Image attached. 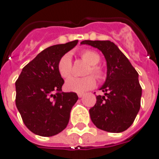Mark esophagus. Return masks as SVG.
<instances>
[{
    "mask_svg": "<svg viewBox=\"0 0 159 159\" xmlns=\"http://www.w3.org/2000/svg\"><path fill=\"white\" fill-rule=\"evenodd\" d=\"M77 95H78V97H79V98H82V96L84 95V93H78V94H77Z\"/></svg>",
    "mask_w": 159,
    "mask_h": 159,
    "instance_id": "esophagus-1",
    "label": "esophagus"
}]
</instances>
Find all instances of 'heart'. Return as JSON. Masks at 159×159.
Masks as SVG:
<instances>
[{
  "mask_svg": "<svg viewBox=\"0 0 159 159\" xmlns=\"http://www.w3.org/2000/svg\"><path fill=\"white\" fill-rule=\"evenodd\" d=\"M81 57L88 64L86 74H93L98 80H102L104 77V70L98 64L101 57L98 52L93 50H85L81 54ZM57 70L63 78H69L73 72L71 57L69 54H65L57 64ZM96 84L95 78L92 75L84 77H71L65 82V89L69 91L82 93L94 88Z\"/></svg>",
  "mask_w": 159,
  "mask_h": 159,
  "instance_id": "b5f03b06",
  "label": "heart"
}]
</instances>
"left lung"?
<instances>
[{
  "mask_svg": "<svg viewBox=\"0 0 159 159\" xmlns=\"http://www.w3.org/2000/svg\"><path fill=\"white\" fill-rule=\"evenodd\" d=\"M99 49L107 61V79L100 90L105 94L96 97L90 109V119L96 127L109 133H121L129 129L141 107V87L138 73L114 43L109 40H84Z\"/></svg>",
  "mask_w": 159,
  "mask_h": 159,
  "instance_id": "8db88e82",
  "label": "left lung"
}]
</instances>
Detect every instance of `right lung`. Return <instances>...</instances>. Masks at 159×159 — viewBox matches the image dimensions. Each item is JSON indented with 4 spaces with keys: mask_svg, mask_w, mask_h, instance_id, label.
Masks as SVG:
<instances>
[{
    "mask_svg": "<svg viewBox=\"0 0 159 159\" xmlns=\"http://www.w3.org/2000/svg\"><path fill=\"white\" fill-rule=\"evenodd\" d=\"M77 42L53 45L42 51L22 69L16 81L17 108L26 128L36 135H57L69 123L78 96L74 92H62L65 81L57 64Z\"/></svg>",
    "mask_w": 159,
    "mask_h": 159,
    "instance_id": "1",
    "label": "right lung"
}]
</instances>
